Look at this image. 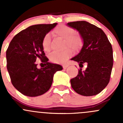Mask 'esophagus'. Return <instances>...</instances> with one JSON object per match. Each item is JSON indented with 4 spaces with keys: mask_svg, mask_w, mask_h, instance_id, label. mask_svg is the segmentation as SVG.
<instances>
[{
    "mask_svg": "<svg viewBox=\"0 0 123 123\" xmlns=\"http://www.w3.org/2000/svg\"><path fill=\"white\" fill-rule=\"evenodd\" d=\"M68 64H63V65H62V67H63V68L64 69H66L68 67Z\"/></svg>",
    "mask_w": 123,
    "mask_h": 123,
    "instance_id": "obj_1",
    "label": "esophagus"
}]
</instances>
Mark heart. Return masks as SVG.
<instances>
[{
  "instance_id": "b5f03b06",
  "label": "heart",
  "mask_w": 123,
  "mask_h": 123,
  "mask_svg": "<svg viewBox=\"0 0 123 123\" xmlns=\"http://www.w3.org/2000/svg\"><path fill=\"white\" fill-rule=\"evenodd\" d=\"M54 33L57 37L64 39V47H70L74 50L80 49L83 44V41L80 34L74 33L73 28L66 25H59L54 30ZM42 47L46 52H49L50 50V36L46 34L42 40ZM72 55V51L69 48H66L62 51L54 52L49 55L50 61L54 63H63L68 59Z\"/></svg>"
}]
</instances>
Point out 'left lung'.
<instances>
[{
    "mask_svg": "<svg viewBox=\"0 0 123 123\" xmlns=\"http://www.w3.org/2000/svg\"><path fill=\"white\" fill-rule=\"evenodd\" d=\"M68 25L79 31L83 40L81 51L71 60L80 67L87 64L85 71L79 69L78 75L71 79L74 91L85 96H94L108 84L113 66V52L111 43L102 29L85 21L71 22Z\"/></svg>",
    "mask_w": 123,
    "mask_h": 123,
    "instance_id": "left-lung-1",
    "label": "left lung"
}]
</instances>
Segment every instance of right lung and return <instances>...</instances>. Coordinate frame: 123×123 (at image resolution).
Returning <instances> with one entry per match:
<instances>
[{"mask_svg": "<svg viewBox=\"0 0 123 123\" xmlns=\"http://www.w3.org/2000/svg\"><path fill=\"white\" fill-rule=\"evenodd\" d=\"M56 25H31L10 42L6 50L7 69L12 84L24 95L34 97L45 93L51 87L55 73L62 69L61 65L48 62L42 44L44 36ZM37 58L43 67L40 69L35 63Z\"/></svg>", "mask_w": 123, "mask_h": 123, "instance_id": "1", "label": "right lung"}]
</instances>
